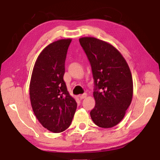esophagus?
I'll use <instances>...</instances> for the list:
<instances>
[{"mask_svg": "<svg viewBox=\"0 0 160 160\" xmlns=\"http://www.w3.org/2000/svg\"><path fill=\"white\" fill-rule=\"evenodd\" d=\"M86 97H87V94H86V93H83V94H82V95H79V98H80V100L84 99V98H86Z\"/></svg>", "mask_w": 160, "mask_h": 160, "instance_id": "34e87169", "label": "esophagus"}]
</instances>
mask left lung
I'll list each match as a JSON object with an SVG mask.
<instances>
[{
  "instance_id": "8db88e82",
  "label": "left lung",
  "mask_w": 160,
  "mask_h": 160,
  "mask_svg": "<svg viewBox=\"0 0 160 160\" xmlns=\"http://www.w3.org/2000/svg\"><path fill=\"white\" fill-rule=\"evenodd\" d=\"M80 44L86 54L94 80L93 122L101 128H111L124 117L133 96L130 69L113 46L94 37H82Z\"/></svg>"
}]
</instances>
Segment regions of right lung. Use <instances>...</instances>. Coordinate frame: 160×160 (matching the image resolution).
<instances>
[{
    "instance_id": "obj_1",
    "label": "right lung",
    "mask_w": 160,
    "mask_h": 160,
    "mask_svg": "<svg viewBox=\"0 0 160 160\" xmlns=\"http://www.w3.org/2000/svg\"><path fill=\"white\" fill-rule=\"evenodd\" d=\"M71 39L52 42L37 57L31 78L29 95L36 117L47 129L62 132L70 126L77 103L63 80Z\"/></svg>"
}]
</instances>
